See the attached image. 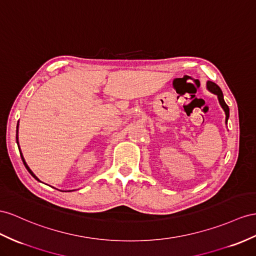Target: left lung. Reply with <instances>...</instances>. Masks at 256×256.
I'll return each mask as SVG.
<instances>
[{"label":"left lung","mask_w":256,"mask_h":256,"mask_svg":"<svg viewBox=\"0 0 256 256\" xmlns=\"http://www.w3.org/2000/svg\"><path fill=\"white\" fill-rule=\"evenodd\" d=\"M206 86H208V90L210 92H212L213 94L218 95V102H220V106H222V109H224L225 114H226V122H227L228 118H229V108H228V106H227L225 100H224V96H222V90L220 88V86H218V84H215L214 82H211V81H208V82L206 83Z\"/></svg>","instance_id":"1"}]
</instances>
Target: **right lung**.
<instances>
[{
  "label": "right lung",
  "instance_id": "obj_1",
  "mask_svg": "<svg viewBox=\"0 0 256 256\" xmlns=\"http://www.w3.org/2000/svg\"><path fill=\"white\" fill-rule=\"evenodd\" d=\"M17 144H18V140H17ZM20 156H22V162H24V166H26V168H27V170H28V171H29V173H30V174H31V175H32V176H34V178H36V180H38V178H36V175H34V173H32V171H31V170H30V168H29V166H27V163H26V162H24V156H22V154H20Z\"/></svg>",
  "mask_w": 256,
  "mask_h": 256
}]
</instances>
